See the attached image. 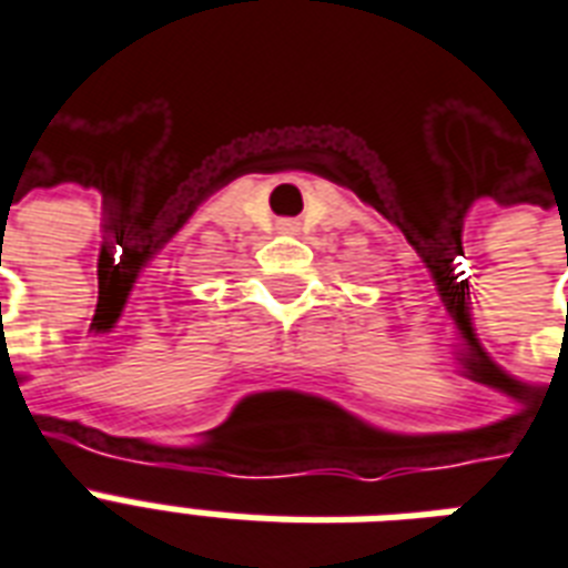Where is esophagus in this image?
<instances>
[{
	"label": "esophagus",
	"mask_w": 568,
	"mask_h": 568,
	"mask_svg": "<svg viewBox=\"0 0 568 568\" xmlns=\"http://www.w3.org/2000/svg\"><path fill=\"white\" fill-rule=\"evenodd\" d=\"M278 231H284V234H296L298 224L293 222V219H284V222H278Z\"/></svg>",
	"instance_id": "1"
}]
</instances>
